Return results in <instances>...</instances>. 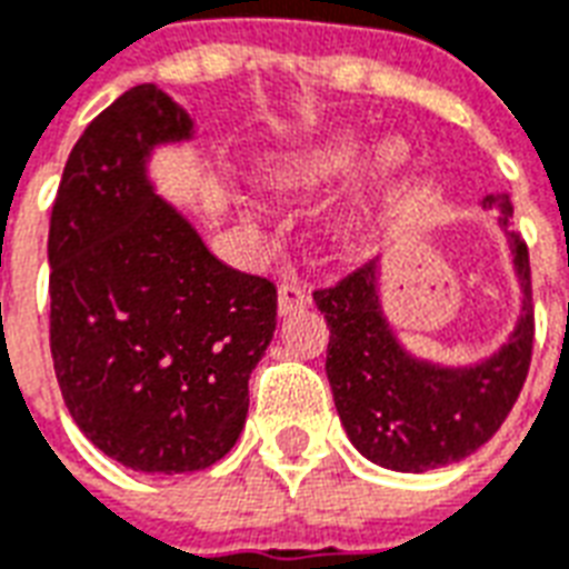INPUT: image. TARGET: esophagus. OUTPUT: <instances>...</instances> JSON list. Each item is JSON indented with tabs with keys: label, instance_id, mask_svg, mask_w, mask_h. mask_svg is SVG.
Listing matches in <instances>:
<instances>
[{
	"label": "esophagus",
	"instance_id": "1",
	"mask_svg": "<svg viewBox=\"0 0 569 569\" xmlns=\"http://www.w3.org/2000/svg\"><path fill=\"white\" fill-rule=\"evenodd\" d=\"M313 298H310V289L303 283L301 277H283L280 280V289H277V307L280 313H292V310H301V307H310Z\"/></svg>",
	"mask_w": 569,
	"mask_h": 569
}]
</instances>
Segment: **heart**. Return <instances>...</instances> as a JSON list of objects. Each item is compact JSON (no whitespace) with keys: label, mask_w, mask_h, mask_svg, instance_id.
Listing matches in <instances>:
<instances>
[{"label":"heart","mask_w":569,"mask_h":569,"mask_svg":"<svg viewBox=\"0 0 569 569\" xmlns=\"http://www.w3.org/2000/svg\"><path fill=\"white\" fill-rule=\"evenodd\" d=\"M363 160L358 140H333L319 149L301 151L295 158H280L266 169V179L280 190H307L352 172Z\"/></svg>","instance_id":"1"}]
</instances>
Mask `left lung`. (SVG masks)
Wrapping results in <instances>:
<instances>
[{
	"instance_id": "1",
	"label": "left lung",
	"mask_w": 569,
	"mask_h": 569,
	"mask_svg": "<svg viewBox=\"0 0 569 569\" xmlns=\"http://www.w3.org/2000/svg\"><path fill=\"white\" fill-rule=\"evenodd\" d=\"M483 202L501 211L507 227L510 197L489 193ZM510 247L522 280V319L501 352L466 370L432 367L402 352L381 316L376 262L316 289V307L331 325L325 370L333 406L363 457L393 471H427L475 453L505 423L535 352L528 244L510 232Z\"/></svg>"
}]
</instances>
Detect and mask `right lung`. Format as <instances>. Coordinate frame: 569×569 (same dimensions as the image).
<instances>
[{
  "instance_id": "add662e5",
  "label": "right lung",
  "mask_w": 569,
  "mask_h": 569,
  "mask_svg": "<svg viewBox=\"0 0 569 569\" xmlns=\"http://www.w3.org/2000/svg\"><path fill=\"white\" fill-rule=\"evenodd\" d=\"M188 112L133 86L92 119L50 214V352L73 423L149 475L202 471L247 420V379L277 328V286L220 262L146 179Z\"/></svg>"
}]
</instances>
